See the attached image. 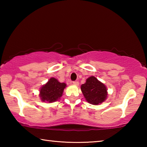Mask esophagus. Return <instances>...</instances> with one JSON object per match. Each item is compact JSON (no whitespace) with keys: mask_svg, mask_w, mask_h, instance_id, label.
<instances>
[{"mask_svg":"<svg viewBox=\"0 0 147 147\" xmlns=\"http://www.w3.org/2000/svg\"><path fill=\"white\" fill-rule=\"evenodd\" d=\"M73 84H74V85H75V86H78V85H79L78 82H77V81H74V82H73Z\"/></svg>","mask_w":147,"mask_h":147,"instance_id":"obj_1","label":"esophagus"}]
</instances>
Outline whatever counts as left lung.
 Listing matches in <instances>:
<instances>
[{"instance_id": "left-lung-1", "label": "left lung", "mask_w": 147, "mask_h": 147, "mask_svg": "<svg viewBox=\"0 0 147 147\" xmlns=\"http://www.w3.org/2000/svg\"><path fill=\"white\" fill-rule=\"evenodd\" d=\"M81 90L86 100L93 105L102 103L108 96L106 86L93 76L87 78L86 83L81 86Z\"/></svg>"}]
</instances>
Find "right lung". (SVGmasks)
Wrapping results in <instances>:
<instances>
[{
  "mask_svg": "<svg viewBox=\"0 0 147 147\" xmlns=\"http://www.w3.org/2000/svg\"><path fill=\"white\" fill-rule=\"evenodd\" d=\"M66 84L61 83L55 78H51L47 83L41 87L39 96L43 102H54L62 96Z\"/></svg>",
  "mask_w": 147,
  "mask_h": 147,
  "instance_id": "add662e5",
  "label": "right lung"
}]
</instances>
